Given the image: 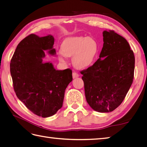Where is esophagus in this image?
Returning a JSON list of instances; mask_svg holds the SVG:
<instances>
[{
  "label": "esophagus",
  "mask_w": 147,
  "mask_h": 147,
  "mask_svg": "<svg viewBox=\"0 0 147 147\" xmlns=\"http://www.w3.org/2000/svg\"><path fill=\"white\" fill-rule=\"evenodd\" d=\"M78 76H79V74H78L75 73V72H73V79L76 78H78Z\"/></svg>",
  "instance_id": "esophagus-1"
}]
</instances>
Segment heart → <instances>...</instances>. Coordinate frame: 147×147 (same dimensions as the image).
<instances>
[{"mask_svg": "<svg viewBox=\"0 0 147 147\" xmlns=\"http://www.w3.org/2000/svg\"><path fill=\"white\" fill-rule=\"evenodd\" d=\"M98 50V45L93 38L72 36L64 40L57 55L62 62H65L67 57H73L74 65L78 69H84L92 64Z\"/></svg>", "mask_w": 147, "mask_h": 147, "instance_id": "1", "label": "heart"}]
</instances>
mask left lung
Listing matches in <instances>:
<instances>
[{"mask_svg": "<svg viewBox=\"0 0 147 147\" xmlns=\"http://www.w3.org/2000/svg\"><path fill=\"white\" fill-rule=\"evenodd\" d=\"M99 59L81 71L87 102L100 113L113 111L124 99L133 83L135 58L124 37L104 30Z\"/></svg>", "mask_w": 147, "mask_h": 147, "instance_id": "8db88e82", "label": "left lung"}]
</instances>
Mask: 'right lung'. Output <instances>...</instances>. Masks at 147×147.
Segmentation results:
<instances>
[{"mask_svg":"<svg viewBox=\"0 0 147 147\" xmlns=\"http://www.w3.org/2000/svg\"><path fill=\"white\" fill-rule=\"evenodd\" d=\"M53 36L32 34L17 46L10 63L14 90L28 110L43 118L62 108L64 93L73 80L69 69L59 71L51 62H43L45 51L55 55Z\"/></svg>","mask_w":147,"mask_h":147,"instance_id":"obj_1","label":"right lung"}]
</instances>
